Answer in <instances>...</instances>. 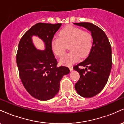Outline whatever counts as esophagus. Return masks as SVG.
<instances>
[{
    "instance_id": "34e87169",
    "label": "esophagus",
    "mask_w": 124,
    "mask_h": 124,
    "mask_svg": "<svg viewBox=\"0 0 124 124\" xmlns=\"http://www.w3.org/2000/svg\"><path fill=\"white\" fill-rule=\"evenodd\" d=\"M69 70H70V71H72V70H73V67L71 66H69Z\"/></svg>"
}]
</instances>
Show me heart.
<instances>
[{"mask_svg": "<svg viewBox=\"0 0 124 124\" xmlns=\"http://www.w3.org/2000/svg\"><path fill=\"white\" fill-rule=\"evenodd\" d=\"M69 45L70 51L60 59L61 64L70 65L78 62L79 57L85 58L89 55L93 45V38L90 33L82 28L69 25L61 30L59 37L52 40L51 46L54 53L62 57Z\"/></svg>", "mask_w": 124, "mask_h": 124, "instance_id": "obj_1", "label": "heart"}]
</instances>
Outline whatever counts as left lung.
Masks as SVG:
<instances>
[{"label":"left lung","instance_id":"1","mask_svg":"<svg viewBox=\"0 0 124 124\" xmlns=\"http://www.w3.org/2000/svg\"><path fill=\"white\" fill-rule=\"evenodd\" d=\"M74 24L89 30L93 39L89 56L73 66L80 74V79L75 85L76 92L83 97H92L104 89L108 79L112 63L111 46L105 32L97 25L87 22ZM80 66L86 68L80 69Z\"/></svg>","mask_w":124,"mask_h":124}]
</instances>
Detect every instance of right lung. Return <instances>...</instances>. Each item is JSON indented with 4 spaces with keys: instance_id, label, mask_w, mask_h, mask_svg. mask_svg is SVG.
<instances>
[{
    "instance_id": "add662e5",
    "label": "right lung",
    "mask_w": 124,
    "mask_h": 124,
    "mask_svg": "<svg viewBox=\"0 0 124 124\" xmlns=\"http://www.w3.org/2000/svg\"><path fill=\"white\" fill-rule=\"evenodd\" d=\"M61 23H38L23 35L20 41L16 59L19 76L28 93L39 100H48L59 92L60 81L69 73L68 67L58 66L51 42ZM36 35L44 41V51L37 50L32 41Z\"/></svg>"
}]
</instances>
